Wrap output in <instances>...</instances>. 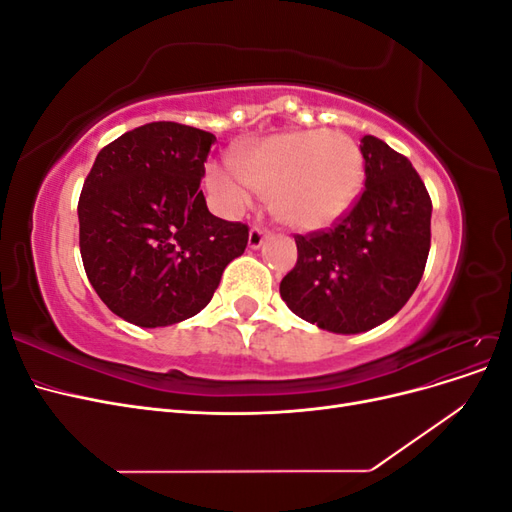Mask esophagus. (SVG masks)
Here are the masks:
<instances>
[{
	"label": "esophagus",
	"mask_w": 512,
	"mask_h": 512,
	"mask_svg": "<svg viewBox=\"0 0 512 512\" xmlns=\"http://www.w3.org/2000/svg\"><path fill=\"white\" fill-rule=\"evenodd\" d=\"M265 237H267V232L262 230V228H258V226H254L250 230V237H247V245H250V250H258V247L262 245V241H265Z\"/></svg>",
	"instance_id": "1"
}]
</instances>
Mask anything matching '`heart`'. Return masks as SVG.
I'll return each mask as SVG.
<instances>
[{
    "label": "heart",
    "mask_w": 512,
    "mask_h": 512,
    "mask_svg": "<svg viewBox=\"0 0 512 512\" xmlns=\"http://www.w3.org/2000/svg\"><path fill=\"white\" fill-rule=\"evenodd\" d=\"M232 164H211L207 185L226 213L250 205L256 190L269 192L271 211L297 230H320L342 220L359 198L363 153L342 132L292 130L243 143Z\"/></svg>",
    "instance_id": "b5f03b06"
}]
</instances>
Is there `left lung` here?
I'll list each match as a JSON object with an SVG mask.
<instances>
[{
  "instance_id": "obj_1",
  "label": "left lung",
  "mask_w": 512,
  "mask_h": 512,
  "mask_svg": "<svg viewBox=\"0 0 512 512\" xmlns=\"http://www.w3.org/2000/svg\"><path fill=\"white\" fill-rule=\"evenodd\" d=\"M365 190L331 230L297 235V265L280 294L299 318L331 333H363L393 318L421 282L431 198L410 160L361 138Z\"/></svg>"
}]
</instances>
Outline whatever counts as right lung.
<instances>
[{"instance_id":"obj_1","label":"right lung","mask_w":512,"mask_h":512,"mask_svg":"<svg viewBox=\"0 0 512 512\" xmlns=\"http://www.w3.org/2000/svg\"><path fill=\"white\" fill-rule=\"evenodd\" d=\"M211 132L153 121L121 134L91 166L79 198L83 267L104 305L156 329L207 307L247 226L215 218L200 190Z\"/></svg>"}]
</instances>
